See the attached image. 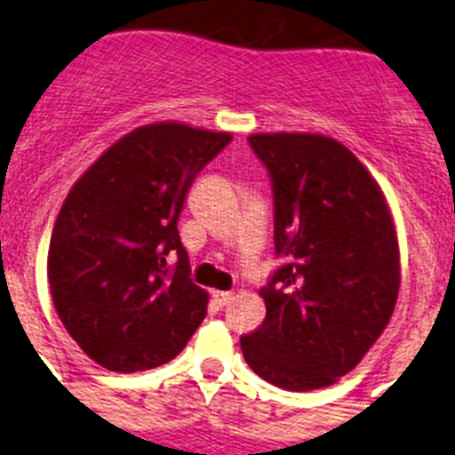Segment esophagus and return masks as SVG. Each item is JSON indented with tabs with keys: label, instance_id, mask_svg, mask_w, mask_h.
<instances>
[{
	"label": "esophagus",
	"instance_id": "esophagus-1",
	"mask_svg": "<svg viewBox=\"0 0 455 455\" xmlns=\"http://www.w3.org/2000/svg\"><path fill=\"white\" fill-rule=\"evenodd\" d=\"M212 299H214L216 307H225L232 299V293L230 291H212Z\"/></svg>",
	"mask_w": 455,
	"mask_h": 455
}]
</instances>
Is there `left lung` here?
I'll return each mask as SVG.
<instances>
[{
    "instance_id": "8db88e82",
    "label": "left lung",
    "mask_w": 455,
    "mask_h": 455,
    "mask_svg": "<svg viewBox=\"0 0 455 455\" xmlns=\"http://www.w3.org/2000/svg\"><path fill=\"white\" fill-rule=\"evenodd\" d=\"M273 178L275 250L266 318L241 336L252 372L307 393L352 372L390 323L402 284L393 212L347 146L320 132L248 137Z\"/></svg>"
}]
</instances>
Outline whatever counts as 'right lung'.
Here are the masks:
<instances>
[{
	"label": "right lung",
	"mask_w": 455,
	"mask_h": 455,
	"mask_svg": "<svg viewBox=\"0 0 455 455\" xmlns=\"http://www.w3.org/2000/svg\"><path fill=\"white\" fill-rule=\"evenodd\" d=\"M230 132L180 122L135 128L74 182L52 232V302L78 347L112 372L176 358L207 314L189 279L178 216L198 171ZM178 254L177 268L165 266Z\"/></svg>",
	"instance_id": "right-lung-1"
}]
</instances>
